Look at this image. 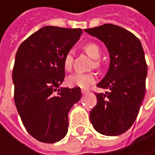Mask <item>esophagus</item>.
Here are the masks:
<instances>
[{
  "label": "esophagus",
  "mask_w": 155,
  "mask_h": 155,
  "mask_svg": "<svg viewBox=\"0 0 155 155\" xmlns=\"http://www.w3.org/2000/svg\"><path fill=\"white\" fill-rule=\"evenodd\" d=\"M88 92H89L88 90H85V89H82V90H81V93H82V94H85V93H88Z\"/></svg>",
  "instance_id": "1"
}]
</instances>
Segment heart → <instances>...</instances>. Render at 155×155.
Masks as SVG:
<instances>
[{
	"label": "heart",
	"instance_id": "b5f03b06",
	"mask_svg": "<svg viewBox=\"0 0 155 155\" xmlns=\"http://www.w3.org/2000/svg\"><path fill=\"white\" fill-rule=\"evenodd\" d=\"M84 51L93 59H99L101 56V49L95 43H87L83 47ZM74 55L72 52H68L63 61V65L65 71H71L73 67ZM99 62H95V66H99ZM96 81V76L93 74H81L76 73L68 76L66 82L70 87H79L81 89H86L90 85L93 84Z\"/></svg>",
	"mask_w": 155,
	"mask_h": 155
}]
</instances>
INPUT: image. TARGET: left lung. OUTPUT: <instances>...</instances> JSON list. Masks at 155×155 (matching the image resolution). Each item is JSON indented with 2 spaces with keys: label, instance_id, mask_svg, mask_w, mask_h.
I'll return each mask as SVG.
<instances>
[{
  "label": "left lung",
  "instance_id": "left-lung-1",
  "mask_svg": "<svg viewBox=\"0 0 155 155\" xmlns=\"http://www.w3.org/2000/svg\"><path fill=\"white\" fill-rule=\"evenodd\" d=\"M84 30L106 45L110 58L107 74L97 84L108 91L96 93L91 122L104 136L121 135L136 121L145 93L147 65L141 42L130 31L113 24Z\"/></svg>",
  "mask_w": 155,
  "mask_h": 155
}]
</instances>
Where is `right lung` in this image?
<instances>
[{
	"label": "right lung",
	"mask_w": 155,
	"mask_h": 155,
	"mask_svg": "<svg viewBox=\"0 0 155 155\" xmlns=\"http://www.w3.org/2000/svg\"><path fill=\"white\" fill-rule=\"evenodd\" d=\"M82 33L81 28L47 26L24 40L12 72L14 101L21 121L35 139L53 143L68 131V113L81 97L79 87L59 88L63 61Z\"/></svg>",
	"instance_id": "add662e5"
}]
</instances>
